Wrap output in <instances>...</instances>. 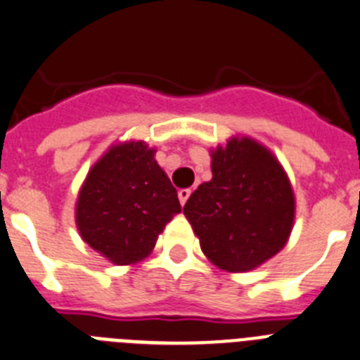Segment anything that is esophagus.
<instances>
[{
  "mask_svg": "<svg viewBox=\"0 0 360 360\" xmlns=\"http://www.w3.org/2000/svg\"><path fill=\"white\" fill-rule=\"evenodd\" d=\"M189 195H191V189H180V191H178V200H180V204H182V206L187 202Z\"/></svg>",
  "mask_w": 360,
  "mask_h": 360,
  "instance_id": "1",
  "label": "esophagus"
}]
</instances>
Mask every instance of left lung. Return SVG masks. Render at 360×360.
I'll return each instance as SVG.
<instances>
[{
    "label": "left lung",
    "instance_id": "obj_1",
    "mask_svg": "<svg viewBox=\"0 0 360 360\" xmlns=\"http://www.w3.org/2000/svg\"><path fill=\"white\" fill-rule=\"evenodd\" d=\"M212 173L210 182L191 193L184 215L219 269H255L283 248L292 230L289 178L270 150L250 138L217 147Z\"/></svg>",
    "mask_w": 360,
    "mask_h": 360
}]
</instances>
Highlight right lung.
I'll list each match as a JSON object with an SVG mask.
<instances>
[{
    "label": "right lung",
    "mask_w": 360,
    "mask_h": 360,
    "mask_svg": "<svg viewBox=\"0 0 360 360\" xmlns=\"http://www.w3.org/2000/svg\"><path fill=\"white\" fill-rule=\"evenodd\" d=\"M176 189L143 141L115 145L95 163L77 200V226L88 245L115 265L150 254L180 213Z\"/></svg>",
    "instance_id": "obj_1"
}]
</instances>
